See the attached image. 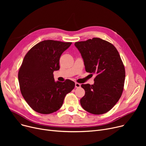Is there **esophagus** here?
<instances>
[{
  "label": "esophagus",
  "mask_w": 146,
  "mask_h": 146,
  "mask_svg": "<svg viewBox=\"0 0 146 146\" xmlns=\"http://www.w3.org/2000/svg\"><path fill=\"white\" fill-rule=\"evenodd\" d=\"M80 86H81V85L80 83H75V87L76 88H80Z\"/></svg>",
  "instance_id": "esophagus-1"
}]
</instances>
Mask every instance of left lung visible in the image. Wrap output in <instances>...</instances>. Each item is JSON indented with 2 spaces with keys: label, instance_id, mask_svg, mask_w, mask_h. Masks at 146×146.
<instances>
[{
  "label": "left lung",
  "instance_id": "1",
  "mask_svg": "<svg viewBox=\"0 0 146 146\" xmlns=\"http://www.w3.org/2000/svg\"><path fill=\"white\" fill-rule=\"evenodd\" d=\"M74 45L81 54L86 72L96 75L94 85H81L85 90L81 106L95 115L108 112L124 89L125 72L118 51L113 44L99 38L76 42Z\"/></svg>",
  "mask_w": 146,
  "mask_h": 146
}]
</instances>
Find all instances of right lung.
Masks as SVG:
<instances>
[{"instance_id": "add662e5", "label": "right lung", "mask_w": 146, "mask_h": 146, "mask_svg": "<svg viewBox=\"0 0 146 146\" xmlns=\"http://www.w3.org/2000/svg\"><path fill=\"white\" fill-rule=\"evenodd\" d=\"M72 43L42 41L31 48L23 60L18 72L21 92L35 111L42 114L57 111L66 95L74 89V82H54L53 75L60 68L61 55Z\"/></svg>"}]
</instances>
